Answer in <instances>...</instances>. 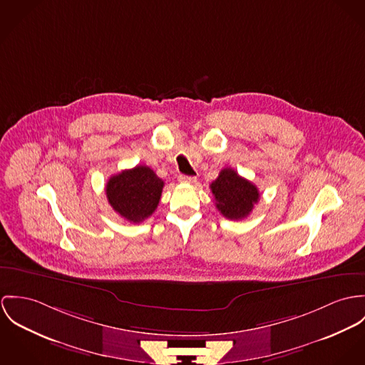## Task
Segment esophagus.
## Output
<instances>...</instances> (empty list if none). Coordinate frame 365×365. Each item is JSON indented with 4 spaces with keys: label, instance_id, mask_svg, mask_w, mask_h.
Here are the masks:
<instances>
[{
    "label": "esophagus",
    "instance_id": "obj_1",
    "mask_svg": "<svg viewBox=\"0 0 365 365\" xmlns=\"http://www.w3.org/2000/svg\"><path fill=\"white\" fill-rule=\"evenodd\" d=\"M179 182L180 183H189V185H193L197 182L196 176H186V175H180L179 176Z\"/></svg>",
    "mask_w": 365,
    "mask_h": 365
}]
</instances>
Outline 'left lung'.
Wrapping results in <instances>:
<instances>
[{
    "label": "left lung",
    "mask_w": 365,
    "mask_h": 365,
    "mask_svg": "<svg viewBox=\"0 0 365 365\" xmlns=\"http://www.w3.org/2000/svg\"><path fill=\"white\" fill-rule=\"evenodd\" d=\"M210 189L215 207L228 220L246 218L260 197L257 187L231 168L222 169Z\"/></svg>",
    "instance_id": "8db88e82"
}]
</instances>
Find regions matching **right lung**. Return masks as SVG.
Segmentation results:
<instances>
[{
  "instance_id": "add662e5",
  "label": "right lung",
  "mask_w": 365,
  "mask_h": 365,
  "mask_svg": "<svg viewBox=\"0 0 365 365\" xmlns=\"http://www.w3.org/2000/svg\"><path fill=\"white\" fill-rule=\"evenodd\" d=\"M163 189V179L151 168L137 165L113 175L108 180L106 197L120 217L138 224L157 210Z\"/></svg>"
}]
</instances>
